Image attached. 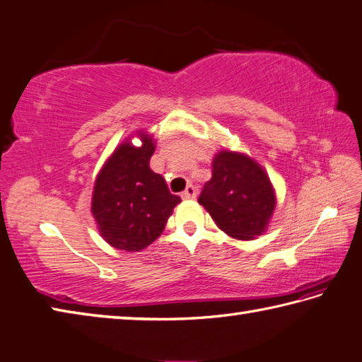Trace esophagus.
I'll return each mask as SVG.
<instances>
[{"instance_id": "34e87169", "label": "esophagus", "mask_w": 362, "mask_h": 362, "mask_svg": "<svg viewBox=\"0 0 362 362\" xmlns=\"http://www.w3.org/2000/svg\"><path fill=\"white\" fill-rule=\"evenodd\" d=\"M181 197L184 200H192L197 197V189L194 186H187L186 190H184V192L181 194Z\"/></svg>"}]
</instances>
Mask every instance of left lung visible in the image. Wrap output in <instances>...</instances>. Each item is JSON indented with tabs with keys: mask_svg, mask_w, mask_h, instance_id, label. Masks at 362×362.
<instances>
[{
	"mask_svg": "<svg viewBox=\"0 0 362 362\" xmlns=\"http://www.w3.org/2000/svg\"><path fill=\"white\" fill-rule=\"evenodd\" d=\"M276 202L274 186L260 163L230 149L214 156L213 176L199 199L217 227L243 241L264 233Z\"/></svg>",
	"mask_w": 362,
	"mask_h": 362,
	"instance_id": "obj_1",
	"label": "left lung"
}]
</instances>
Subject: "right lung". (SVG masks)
I'll use <instances>...</instances> for the list:
<instances>
[{
  "instance_id": "1",
  "label": "right lung",
  "mask_w": 362,
  "mask_h": 362,
  "mask_svg": "<svg viewBox=\"0 0 362 362\" xmlns=\"http://www.w3.org/2000/svg\"><path fill=\"white\" fill-rule=\"evenodd\" d=\"M132 137L115 148L99 170L91 213L112 247L139 252L160 236L181 199L170 194L163 176L149 168L156 149L153 135L137 131L140 146L132 145Z\"/></svg>"
}]
</instances>
